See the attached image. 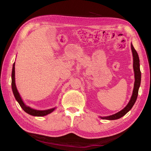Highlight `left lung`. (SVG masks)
<instances>
[{"label": "left lung", "mask_w": 151, "mask_h": 151, "mask_svg": "<svg viewBox=\"0 0 151 151\" xmlns=\"http://www.w3.org/2000/svg\"><path fill=\"white\" fill-rule=\"evenodd\" d=\"M131 50L132 52V56H133V68L134 71V89L133 92H132V94L131 96V100H130L129 103H128L127 105L126 106L124 109H123L117 113L113 114V115H111L109 116L105 117H101V119H107V120H115L121 118L122 116L125 115L130 110L132 109V107L133 106L134 104L136 102V100L137 99L138 93H139V88L140 85V80H141V73H140V64H139V58L138 53L137 52L136 50L134 49L133 46L131 44Z\"/></svg>", "instance_id": "left-lung-1"}]
</instances>
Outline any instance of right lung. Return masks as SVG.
I'll use <instances>...</instances> for the list:
<instances>
[{
	"mask_svg": "<svg viewBox=\"0 0 151 151\" xmlns=\"http://www.w3.org/2000/svg\"><path fill=\"white\" fill-rule=\"evenodd\" d=\"M14 65L15 63L13 64V66H12V92H13L14 96L16 99V100L18 101V103L20 104V106H21V108L24 110V111L27 112V113L30 114V115L32 116H45L47 114L50 113L55 110L54 109H50L48 110H46V111H38V110H35L31 109L29 106H27L24 104L23 101H22L21 97H20L19 92L17 91V88L16 87V85H15V77H14Z\"/></svg>",
	"mask_w": 151,
	"mask_h": 151,
	"instance_id": "obj_1",
	"label": "right lung"
}]
</instances>
